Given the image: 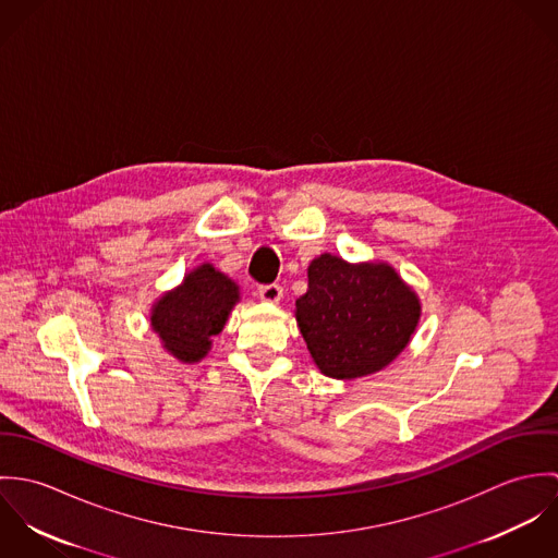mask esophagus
I'll list each match as a JSON object with an SVG mask.
<instances>
[{
    "mask_svg": "<svg viewBox=\"0 0 558 558\" xmlns=\"http://www.w3.org/2000/svg\"><path fill=\"white\" fill-rule=\"evenodd\" d=\"M259 299L264 301V303H279L281 299H283V288L281 286H277V283H270V286H262L259 288Z\"/></svg>",
    "mask_w": 558,
    "mask_h": 558,
    "instance_id": "34e87169",
    "label": "esophagus"
}]
</instances>
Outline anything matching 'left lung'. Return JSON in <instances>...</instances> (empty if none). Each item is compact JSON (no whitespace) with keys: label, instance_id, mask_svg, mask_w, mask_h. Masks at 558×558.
Here are the masks:
<instances>
[{"label":"left lung","instance_id":"obj_1","mask_svg":"<svg viewBox=\"0 0 558 558\" xmlns=\"http://www.w3.org/2000/svg\"><path fill=\"white\" fill-rule=\"evenodd\" d=\"M296 324L319 372L354 380L391 365L408 348L421 301L389 262H345L322 253L307 268Z\"/></svg>","mask_w":558,"mask_h":558}]
</instances>
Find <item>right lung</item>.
<instances>
[{"mask_svg":"<svg viewBox=\"0 0 558 558\" xmlns=\"http://www.w3.org/2000/svg\"><path fill=\"white\" fill-rule=\"evenodd\" d=\"M236 303L239 283L206 262L186 272L180 286L153 303L150 326L165 352L180 363H199L210 352L213 337L223 330Z\"/></svg>","mask_w":558,"mask_h":558,"instance_id":"right-lung-1","label":"right lung"}]
</instances>
